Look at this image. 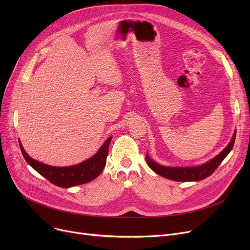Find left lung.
I'll list each match as a JSON object with an SVG mask.
<instances>
[{
    "mask_svg": "<svg viewBox=\"0 0 250 250\" xmlns=\"http://www.w3.org/2000/svg\"><path fill=\"white\" fill-rule=\"evenodd\" d=\"M236 133L234 134L229 145L223 150L219 155H217L215 158L209 160L208 162L196 167H165L162 165L157 164L149 157L146 155V161L149 167L153 170L154 172L159 174L165 178L175 180V181H199L202 179L207 178L211 175L218 166L222 163V161L226 158V156L230 153L234 146Z\"/></svg>",
    "mask_w": 250,
    "mask_h": 250,
    "instance_id": "obj_1",
    "label": "left lung"
}]
</instances>
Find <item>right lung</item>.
Listing matches in <instances>:
<instances>
[{
	"mask_svg": "<svg viewBox=\"0 0 250 250\" xmlns=\"http://www.w3.org/2000/svg\"><path fill=\"white\" fill-rule=\"evenodd\" d=\"M110 141L111 137L105 141L100 150L93 157H91L90 159L80 164L68 167H55L41 163L29 157L28 154L24 151L21 144L20 149L25 160L39 174L44 176L52 185L67 188L87 183L95 179L102 172L105 164H106Z\"/></svg>",
	"mask_w": 250,
	"mask_h": 250,
	"instance_id": "right-lung-1",
	"label": "right lung"
}]
</instances>
